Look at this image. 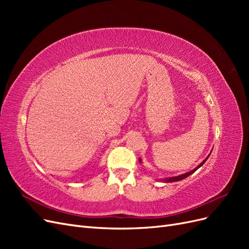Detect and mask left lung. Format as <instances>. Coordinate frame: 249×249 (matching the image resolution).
<instances>
[{"mask_svg": "<svg viewBox=\"0 0 249 249\" xmlns=\"http://www.w3.org/2000/svg\"><path fill=\"white\" fill-rule=\"evenodd\" d=\"M208 158H209V156H208ZM208 158H207V159H208ZM207 159H205V160H203L199 165H198V166L197 167H195L193 170H191V171H189V172H187V173H184V175H182V176H178V177H173V178H165L164 179V182H178V180H180V179H184L185 178H187V177H189L190 175H192V173L193 172H195V171H196L200 166H202V165H203V163H205L206 161H207ZM139 161L141 162V160L139 159Z\"/></svg>", "mask_w": 249, "mask_h": 249, "instance_id": "1", "label": "left lung"}]
</instances>
